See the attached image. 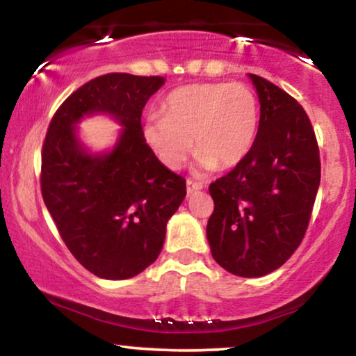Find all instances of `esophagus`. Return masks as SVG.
<instances>
[{"instance_id":"34e87169","label":"esophagus","mask_w":356,"mask_h":356,"mask_svg":"<svg viewBox=\"0 0 356 356\" xmlns=\"http://www.w3.org/2000/svg\"><path fill=\"white\" fill-rule=\"evenodd\" d=\"M186 186H187V194H192V192H197V191H201L202 187H204L201 182H195V181H192V179H187Z\"/></svg>"}]
</instances>
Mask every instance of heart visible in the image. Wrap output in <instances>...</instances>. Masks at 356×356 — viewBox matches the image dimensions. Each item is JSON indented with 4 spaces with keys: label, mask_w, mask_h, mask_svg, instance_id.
<instances>
[{
    "label": "heart",
    "mask_w": 356,
    "mask_h": 356,
    "mask_svg": "<svg viewBox=\"0 0 356 356\" xmlns=\"http://www.w3.org/2000/svg\"><path fill=\"white\" fill-rule=\"evenodd\" d=\"M161 115L150 117L142 134L162 165L181 169L194 142L201 169H232L254 145L259 104L244 83H195L170 92Z\"/></svg>",
    "instance_id": "b5f03b06"
}]
</instances>
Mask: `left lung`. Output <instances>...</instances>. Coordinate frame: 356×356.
I'll use <instances>...</instances> for the list:
<instances>
[{
    "mask_svg": "<svg viewBox=\"0 0 356 356\" xmlns=\"http://www.w3.org/2000/svg\"><path fill=\"white\" fill-rule=\"evenodd\" d=\"M261 104L251 152L209 186L207 241L219 266L259 277L296 251L320 187V149L305 108L284 90L249 73Z\"/></svg>",
    "mask_w": 356,
    "mask_h": 356,
    "instance_id": "1",
    "label": "left lung"
}]
</instances>
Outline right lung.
Returning <instances> with one entry per match:
<instances>
[{"label": "right lung", "instance_id": "add662e5", "mask_svg": "<svg viewBox=\"0 0 356 356\" xmlns=\"http://www.w3.org/2000/svg\"><path fill=\"white\" fill-rule=\"evenodd\" d=\"M162 85L164 76H97L60 105L44 137L43 201L75 259L104 280L150 266L186 197V179L157 161L142 134V110ZM92 113H110L124 125L107 154H88L76 138V122Z\"/></svg>", "mask_w": 356, "mask_h": 356}]
</instances>
